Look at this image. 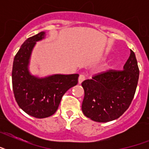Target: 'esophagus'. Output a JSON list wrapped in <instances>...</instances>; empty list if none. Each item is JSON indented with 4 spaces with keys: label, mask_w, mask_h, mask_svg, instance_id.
I'll return each instance as SVG.
<instances>
[{
    "label": "esophagus",
    "mask_w": 149,
    "mask_h": 149,
    "mask_svg": "<svg viewBox=\"0 0 149 149\" xmlns=\"http://www.w3.org/2000/svg\"><path fill=\"white\" fill-rule=\"evenodd\" d=\"M84 79H85V76L84 74H80L79 77V79H78V82H79V84H81L82 82L84 81Z\"/></svg>",
    "instance_id": "esophagus-1"
}]
</instances>
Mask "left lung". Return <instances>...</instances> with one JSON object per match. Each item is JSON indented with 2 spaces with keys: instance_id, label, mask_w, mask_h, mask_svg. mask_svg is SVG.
I'll return each mask as SVG.
<instances>
[{
  "instance_id": "8db88e82",
  "label": "left lung",
  "mask_w": 149,
  "mask_h": 149,
  "mask_svg": "<svg viewBox=\"0 0 149 149\" xmlns=\"http://www.w3.org/2000/svg\"><path fill=\"white\" fill-rule=\"evenodd\" d=\"M139 77L138 62L131 50L122 70H107L84 80L82 83L84 115L97 122H108L120 118L132 104Z\"/></svg>"
}]
</instances>
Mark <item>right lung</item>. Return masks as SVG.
I'll return each mask as SVG.
<instances>
[{"mask_svg":"<svg viewBox=\"0 0 149 149\" xmlns=\"http://www.w3.org/2000/svg\"><path fill=\"white\" fill-rule=\"evenodd\" d=\"M41 31L24 41L15 55L12 68L13 92L18 106L29 115L45 118L56 113L66 91L78 83L79 74H56L38 78L30 74L29 63L36 42L45 37Z\"/></svg>","mask_w":149,"mask_h":149,"instance_id":"right-lung-1","label":"right lung"}]
</instances>
